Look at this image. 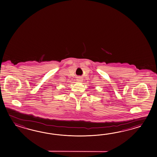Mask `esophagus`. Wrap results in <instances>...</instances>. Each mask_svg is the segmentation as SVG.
Wrapping results in <instances>:
<instances>
[{"mask_svg": "<svg viewBox=\"0 0 157 157\" xmlns=\"http://www.w3.org/2000/svg\"><path fill=\"white\" fill-rule=\"evenodd\" d=\"M77 81L78 82H82V80H81V78H77Z\"/></svg>", "mask_w": 157, "mask_h": 157, "instance_id": "34e87169", "label": "esophagus"}]
</instances>
